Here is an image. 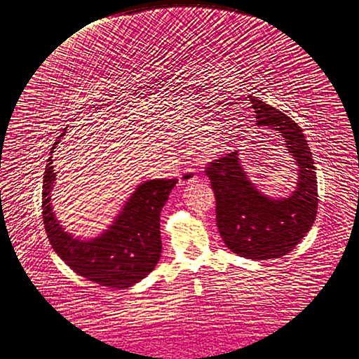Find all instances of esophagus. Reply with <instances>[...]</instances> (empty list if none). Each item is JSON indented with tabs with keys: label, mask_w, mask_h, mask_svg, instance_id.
Segmentation results:
<instances>
[{
	"label": "esophagus",
	"mask_w": 359,
	"mask_h": 359,
	"mask_svg": "<svg viewBox=\"0 0 359 359\" xmlns=\"http://www.w3.org/2000/svg\"><path fill=\"white\" fill-rule=\"evenodd\" d=\"M196 180V175L194 168H184L179 172V182L180 184H188Z\"/></svg>",
	"instance_id": "1"
}]
</instances>
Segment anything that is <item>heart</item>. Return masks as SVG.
Masks as SVG:
<instances>
[{
    "mask_svg": "<svg viewBox=\"0 0 359 359\" xmlns=\"http://www.w3.org/2000/svg\"><path fill=\"white\" fill-rule=\"evenodd\" d=\"M213 131H215L213 126H204V130H201V133H203L204 137L212 135ZM221 149H222V147H221V142L207 140V142L203 144V147H201V152H203V155H205V156H215V155H217L219 152H221Z\"/></svg>",
    "mask_w": 359,
    "mask_h": 359,
    "instance_id": "1",
    "label": "heart"
}]
</instances>
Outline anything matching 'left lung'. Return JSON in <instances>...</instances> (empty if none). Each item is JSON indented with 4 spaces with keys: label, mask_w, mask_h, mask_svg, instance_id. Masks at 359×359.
<instances>
[{
    "label": "left lung",
    "mask_w": 359,
    "mask_h": 359,
    "mask_svg": "<svg viewBox=\"0 0 359 359\" xmlns=\"http://www.w3.org/2000/svg\"><path fill=\"white\" fill-rule=\"evenodd\" d=\"M257 123L270 126L285 138L287 152L298 165V183L287 198L273 200L261 194L243 171L238 152L207 164L216 198V224L228 249L248 259L280 258L309 233L318 213L316 168L303 130L285 113L249 97Z\"/></svg>",
    "instance_id": "obj_1"
}]
</instances>
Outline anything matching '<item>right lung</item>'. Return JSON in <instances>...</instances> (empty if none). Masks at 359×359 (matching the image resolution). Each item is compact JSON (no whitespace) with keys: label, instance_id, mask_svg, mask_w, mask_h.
<instances>
[{"label":"right lung","instance_id":"right-lung-1","mask_svg":"<svg viewBox=\"0 0 359 359\" xmlns=\"http://www.w3.org/2000/svg\"><path fill=\"white\" fill-rule=\"evenodd\" d=\"M60 143L56 142L52 147ZM52 156L43 177V222L53 250L79 276L101 286L125 289L140 282L161 258L159 216L177 179L142 183L114 224L97 238L82 241L57 224L50 204L55 183Z\"/></svg>","mask_w":359,"mask_h":359}]
</instances>
